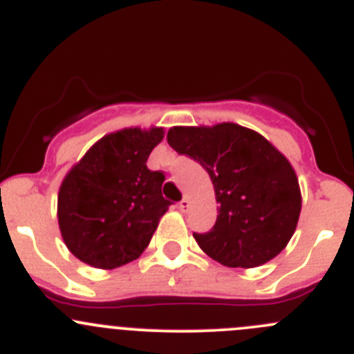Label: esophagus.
Returning a JSON list of instances; mask_svg holds the SVG:
<instances>
[{"mask_svg":"<svg viewBox=\"0 0 354 354\" xmlns=\"http://www.w3.org/2000/svg\"><path fill=\"white\" fill-rule=\"evenodd\" d=\"M178 207H180L181 212H187L188 209H190V201H188V198L185 197L183 201H180V204H178Z\"/></svg>","mask_w":354,"mask_h":354,"instance_id":"34e87169","label":"esophagus"}]
</instances>
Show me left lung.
Wrapping results in <instances>:
<instances>
[{"label": "left lung", "mask_w": 354, "mask_h": 354, "mask_svg": "<svg viewBox=\"0 0 354 354\" xmlns=\"http://www.w3.org/2000/svg\"><path fill=\"white\" fill-rule=\"evenodd\" d=\"M167 143L209 173L219 204L214 226L194 233L207 256L230 268H254L289 243L301 192L289 160L266 138L233 122L169 129Z\"/></svg>", "instance_id": "1"}]
</instances>
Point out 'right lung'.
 I'll return each instance as SVG.
<instances>
[{
	"instance_id": "add662e5",
	"label": "right lung",
	"mask_w": 354,
	"mask_h": 354,
	"mask_svg": "<svg viewBox=\"0 0 354 354\" xmlns=\"http://www.w3.org/2000/svg\"><path fill=\"white\" fill-rule=\"evenodd\" d=\"M164 131L122 129L104 136L65 176L58 192V225L65 245L82 263L114 270L147 249L171 205L164 174L147 159Z\"/></svg>"
}]
</instances>
